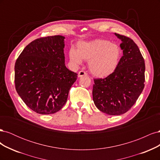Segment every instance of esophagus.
I'll use <instances>...</instances> for the list:
<instances>
[{
	"instance_id": "1",
	"label": "esophagus",
	"mask_w": 160,
	"mask_h": 160,
	"mask_svg": "<svg viewBox=\"0 0 160 160\" xmlns=\"http://www.w3.org/2000/svg\"><path fill=\"white\" fill-rule=\"evenodd\" d=\"M87 75H88V73H87L86 72H85L83 71H80L78 73V77H81L83 76H85Z\"/></svg>"
}]
</instances>
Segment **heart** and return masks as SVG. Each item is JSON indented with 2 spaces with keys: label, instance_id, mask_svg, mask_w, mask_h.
I'll use <instances>...</instances> for the list:
<instances>
[{
  "label": "heart",
  "instance_id": "b5f03b06",
  "mask_svg": "<svg viewBox=\"0 0 160 160\" xmlns=\"http://www.w3.org/2000/svg\"><path fill=\"white\" fill-rule=\"evenodd\" d=\"M70 61L76 65L88 61L91 74L104 78L114 72L122 56L121 47L105 39H95L88 42L81 41L77 44V51L71 48L69 52Z\"/></svg>",
  "mask_w": 160,
  "mask_h": 160
}]
</instances>
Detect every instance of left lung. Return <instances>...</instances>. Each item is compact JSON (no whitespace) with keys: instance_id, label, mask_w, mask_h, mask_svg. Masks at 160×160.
Instances as JSON below:
<instances>
[{"instance_id":"left-lung-1","label":"left lung","mask_w":160,"mask_h":160,"mask_svg":"<svg viewBox=\"0 0 160 160\" xmlns=\"http://www.w3.org/2000/svg\"><path fill=\"white\" fill-rule=\"evenodd\" d=\"M123 50L118 68L104 79H94L93 99L98 109L110 115L126 113L144 88L145 61L138 45L128 37L115 33Z\"/></svg>"}]
</instances>
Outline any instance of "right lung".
<instances>
[{
	"instance_id": "add662e5",
	"label": "right lung",
	"mask_w": 160,
	"mask_h": 160,
	"mask_svg": "<svg viewBox=\"0 0 160 160\" xmlns=\"http://www.w3.org/2000/svg\"><path fill=\"white\" fill-rule=\"evenodd\" d=\"M65 37L37 38L28 44L14 65V83L18 95L35 112L48 115L66 103L77 74L65 64Z\"/></svg>"
}]
</instances>
